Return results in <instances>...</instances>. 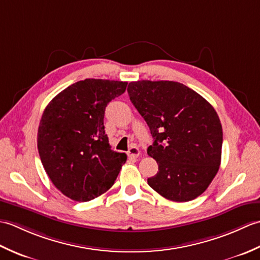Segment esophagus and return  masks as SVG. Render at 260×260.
Listing matches in <instances>:
<instances>
[{"label":"esophagus","instance_id":"esophagus-1","mask_svg":"<svg viewBox=\"0 0 260 260\" xmlns=\"http://www.w3.org/2000/svg\"><path fill=\"white\" fill-rule=\"evenodd\" d=\"M127 153H128V155L131 157H137V155H139V153H140V150L137 146H132Z\"/></svg>","mask_w":260,"mask_h":260}]
</instances>
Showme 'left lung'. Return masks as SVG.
<instances>
[{"label":"left lung","mask_w":260,"mask_h":260,"mask_svg":"<svg viewBox=\"0 0 260 260\" xmlns=\"http://www.w3.org/2000/svg\"><path fill=\"white\" fill-rule=\"evenodd\" d=\"M127 91L154 139L147 154L158 171L148 185L175 202L202 194L221 162L222 126L214 108L176 81H132Z\"/></svg>","instance_id":"1"}]
</instances>
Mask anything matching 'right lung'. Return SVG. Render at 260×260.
I'll use <instances>...</instances> for the list:
<instances>
[{
	"label": "right lung",
	"instance_id": "add662e5",
	"mask_svg": "<svg viewBox=\"0 0 260 260\" xmlns=\"http://www.w3.org/2000/svg\"><path fill=\"white\" fill-rule=\"evenodd\" d=\"M127 82L85 79L59 92L48 104L38 129L43 168L62 194L90 201L113 186L126 162L105 134L107 104L126 90Z\"/></svg>",
	"mask_w": 260,
	"mask_h": 260
}]
</instances>
